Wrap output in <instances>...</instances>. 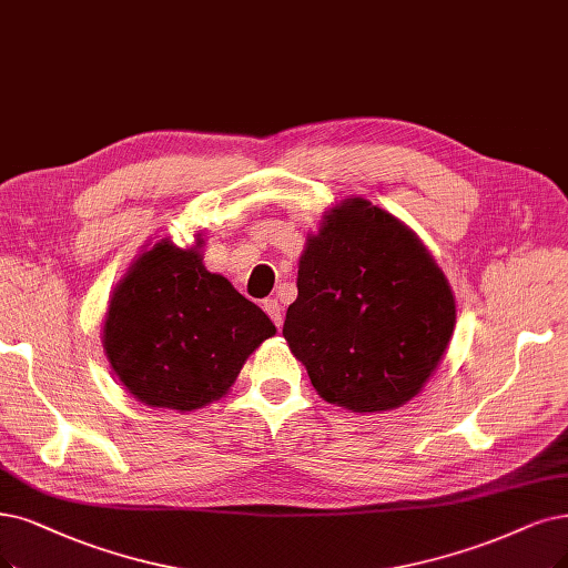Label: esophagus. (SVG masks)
<instances>
[{
	"label": "esophagus",
	"instance_id": "esophagus-1",
	"mask_svg": "<svg viewBox=\"0 0 568 568\" xmlns=\"http://www.w3.org/2000/svg\"><path fill=\"white\" fill-rule=\"evenodd\" d=\"M262 308L266 311V316L273 321V325L276 327H281L283 325V306L278 304V300H264V304H262Z\"/></svg>",
	"mask_w": 568,
	"mask_h": 568
}]
</instances>
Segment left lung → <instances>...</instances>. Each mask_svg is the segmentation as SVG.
Listing matches in <instances>:
<instances>
[{
	"mask_svg": "<svg viewBox=\"0 0 568 568\" xmlns=\"http://www.w3.org/2000/svg\"><path fill=\"white\" fill-rule=\"evenodd\" d=\"M283 337L323 400L353 412L403 407L449 346L456 304L430 252L365 199L323 217L300 257Z\"/></svg>",
	"mask_w": 568,
	"mask_h": 568,
	"instance_id": "left-lung-1",
	"label": "left lung"
}]
</instances>
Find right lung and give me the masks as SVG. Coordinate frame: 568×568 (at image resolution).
Masks as SVG:
<instances>
[{
	"instance_id": "obj_1",
	"label": "right lung",
	"mask_w": 568,
	"mask_h": 568,
	"mask_svg": "<svg viewBox=\"0 0 568 568\" xmlns=\"http://www.w3.org/2000/svg\"><path fill=\"white\" fill-rule=\"evenodd\" d=\"M201 239L144 250L114 287L102 346L116 379L150 407L192 412L220 400L264 339L266 313L203 266Z\"/></svg>"
}]
</instances>
